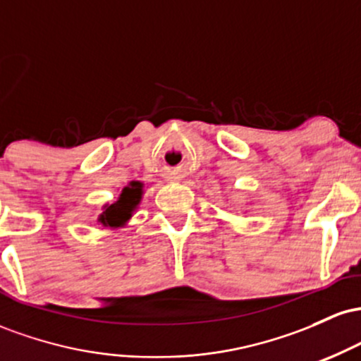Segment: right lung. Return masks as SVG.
Returning <instances> with one entry per match:
<instances>
[{"label": "right lung", "mask_w": 361, "mask_h": 361, "mask_svg": "<svg viewBox=\"0 0 361 361\" xmlns=\"http://www.w3.org/2000/svg\"><path fill=\"white\" fill-rule=\"evenodd\" d=\"M140 197H142V183L130 181V185L122 190L118 200L110 207H106L105 212L100 215L98 221L105 227L123 226L132 217V212H134L135 207L139 205Z\"/></svg>", "instance_id": "right-lung-1"}]
</instances>
